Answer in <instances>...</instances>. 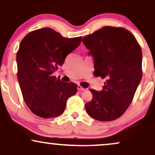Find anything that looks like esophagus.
<instances>
[{
	"instance_id": "34e87169",
	"label": "esophagus",
	"mask_w": 155,
	"mask_h": 155,
	"mask_svg": "<svg viewBox=\"0 0 155 155\" xmlns=\"http://www.w3.org/2000/svg\"><path fill=\"white\" fill-rule=\"evenodd\" d=\"M77 89L79 90V91H86V89L85 88H83L82 87H81V86L80 85H78V87H77Z\"/></svg>"
}]
</instances>
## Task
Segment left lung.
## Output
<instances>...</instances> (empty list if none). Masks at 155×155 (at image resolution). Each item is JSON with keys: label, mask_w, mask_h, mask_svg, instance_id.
<instances>
[{"label": "left lung", "mask_w": 155, "mask_h": 155, "mask_svg": "<svg viewBox=\"0 0 155 155\" xmlns=\"http://www.w3.org/2000/svg\"><path fill=\"white\" fill-rule=\"evenodd\" d=\"M94 62L95 76L106 79L101 91L90 89L88 114L101 121L118 119L130 107L142 76V53L135 37L123 28L104 26L82 41Z\"/></svg>", "instance_id": "8db88e82"}]
</instances>
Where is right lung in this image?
I'll use <instances>...</instances> for the list:
<instances>
[{"instance_id": "add662e5", "label": "right lung", "mask_w": 155, "mask_h": 155, "mask_svg": "<svg viewBox=\"0 0 155 155\" xmlns=\"http://www.w3.org/2000/svg\"><path fill=\"white\" fill-rule=\"evenodd\" d=\"M81 37L67 38L49 28L27 34L16 55L18 80L25 104L42 118L59 116L77 85L56 79L52 74L63 65L66 56L81 44Z\"/></svg>"}]
</instances>
